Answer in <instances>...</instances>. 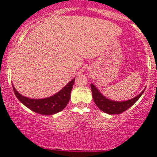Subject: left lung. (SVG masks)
I'll use <instances>...</instances> for the list:
<instances>
[{
    "mask_svg": "<svg viewBox=\"0 0 157 157\" xmlns=\"http://www.w3.org/2000/svg\"><path fill=\"white\" fill-rule=\"evenodd\" d=\"M90 87L91 90H92L93 98H94V101L97 106L101 111L110 115L120 114L122 112H125L139 99L140 97L142 95L145 91L144 90L141 94H138L137 97L132 98V99L127 100L125 101H115L108 99L105 96L102 95L94 84H90Z\"/></svg>",
    "mask_w": 157,
    "mask_h": 157,
    "instance_id": "8db88e82",
    "label": "left lung"
}]
</instances>
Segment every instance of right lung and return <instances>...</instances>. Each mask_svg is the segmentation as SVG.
Segmentation results:
<instances>
[{"mask_svg":"<svg viewBox=\"0 0 157 157\" xmlns=\"http://www.w3.org/2000/svg\"><path fill=\"white\" fill-rule=\"evenodd\" d=\"M75 78L72 79L61 90L56 93V94L51 96L49 98H43V99H30L26 98L24 96L19 94L15 87H13V90L16 98L19 101L23 103L26 107L41 115H50L56 114L57 112L63 110L68 103L71 98V92L72 87L74 85Z\"/></svg>","mask_w":157,"mask_h":157,"instance_id":"add662e5","label":"right lung"}]
</instances>
